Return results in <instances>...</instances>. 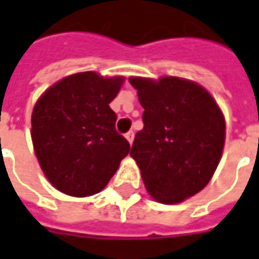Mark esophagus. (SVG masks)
Listing matches in <instances>:
<instances>
[{"label": "esophagus", "instance_id": "obj_1", "mask_svg": "<svg viewBox=\"0 0 259 259\" xmlns=\"http://www.w3.org/2000/svg\"><path fill=\"white\" fill-rule=\"evenodd\" d=\"M124 137H126V139H127V142L132 144V143H133V139H135V133H133V132L130 130V132H127V133L124 135Z\"/></svg>", "mask_w": 259, "mask_h": 259}]
</instances>
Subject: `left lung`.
Here are the masks:
<instances>
[{
  "mask_svg": "<svg viewBox=\"0 0 259 259\" xmlns=\"http://www.w3.org/2000/svg\"><path fill=\"white\" fill-rule=\"evenodd\" d=\"M144 127L130 150L147 193L177 204L208 184L223 156L226 120L217 102L193 80L132 76Z\"/></svg>",
  "mask_w": 259,
  "mask_h": 259,
  "instance_id": "obj_1",
  "label": "left lung"
}]
</instances>
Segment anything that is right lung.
Instances as JSON below:
<instances>
[{"mask_svg":"<svg viewBox=\"0 0 259 259\" xmlns=\"http://www.w3.org/2000/svg\"><path fill=\"white\" fill-rule=\"evenodd\" d=\"M124 78L79 72L61 79L36 100L31 137L48 181L63 194L89 197L106 187L129 142L115 129V99Z\"/></svg>","mask_w":259,"mask_h":259,"instance_id":"1","label":"right lung"}]
</instances>
